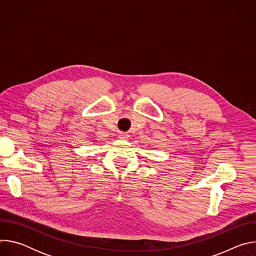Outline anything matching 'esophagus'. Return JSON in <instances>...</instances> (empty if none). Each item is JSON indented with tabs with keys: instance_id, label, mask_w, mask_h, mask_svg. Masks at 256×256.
I'll return each instance as SVG.
<instances>
[{
	"instance_id": "esophagus-1",
	"label": "esophagus",
	"mask_w": 256,
	"mask_h": 256,
	"mask_svg": "<svg viewBox=\"0 0 256 256\" xmlns=\"http://www.w3.org/2000/svg\"><path fill=\"white\" fill-rule=\"evenodd\" d=\"M118 138H120V140H128V138H130V134H126V132H120V134H118Z\"/></svg>"
}]
</instances>
